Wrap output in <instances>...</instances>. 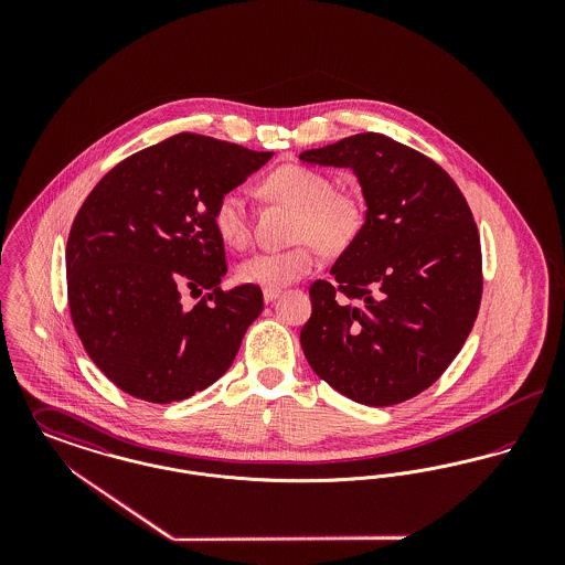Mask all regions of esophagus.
<instances>
[{"label":"esophagus","instance_id":"34e87169","mask_svg":"<svg viewBox=\"0 0 565 565\" xmlns=\"http://www.w3.org/2000/svg\"><path fill=\"white\" fill-rule=\"evenodd\" d=\"M263 296H265V300H267V302H273L275 298H279V296H281V290H279V288H265V290H263Z\"/></svg>","mask_w":565,"mask_h":565}]
</instances>
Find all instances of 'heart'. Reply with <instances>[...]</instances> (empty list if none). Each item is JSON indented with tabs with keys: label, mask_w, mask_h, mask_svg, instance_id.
I'll use <instances>...</instances> for the list:
<instances>
[{
	"label": "heart",
	"mask_w": 565,
	"mask_h": 565,
	"mask_svg": "<svg viewBox=\"0 0 565 565\" xmlns=\"http://www.w3.org/2000/svg\"><path fill=\"white\" fill-rule=\"evenodd\" d=\"M263 192L298 210L292 249L258 252L243 260L237 275L243 284L284 288L320 267V247L328 254L350 245L362 224V199L348 189H334L332 180L305 164H284L270 171ZM214 228L224 245L243 249L252 237L247 199L239 190L226 192L214 210Z\"/></svg>",
	"instance_id": "heart-1"
}]
</instances>
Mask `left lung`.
Here are the masks:
<instances>
[{
  "mask_svg": "<svg viewBox=\"0 0 565 565\" xmlns=\"http://www.w3.org/2000/svg\"><path fill=\"white\" fill-rule=\"evenodd\" d=\"M300 161L350 167L369 207L332 281L309 288L305 358L355 403H404L447 371L479 316L477 222L451 175L392 137L351 135Z\"/></svg>",
  "mask_w": 565,
  "mask_h": 565,
  "instance_id": "8db88e82",
  "label": "left lung"
}]
</instances>
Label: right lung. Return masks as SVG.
I'll use <instances>...</instances> for the list:
<instances>
[{
	"label": "right lung",
	"mask_w": 565,
	"mask_h": 565,
	"mask_svg": "<svg viewBox=\"0 0 565 565\" xmlns=\"http://www.w3.org/2000/svg\"><path fill=\"white\" fill-rule=\"evenodd\" d=\"M237 143L178 134L118 162L90 190L67 239V298L82 345L139 401H186L228 371L263 313V290L220 288L217 201L269 161ZM202 294L190 310L181 295Z\"/></svg>",
	"instance_id": "obj_1"
}]
</instances>
